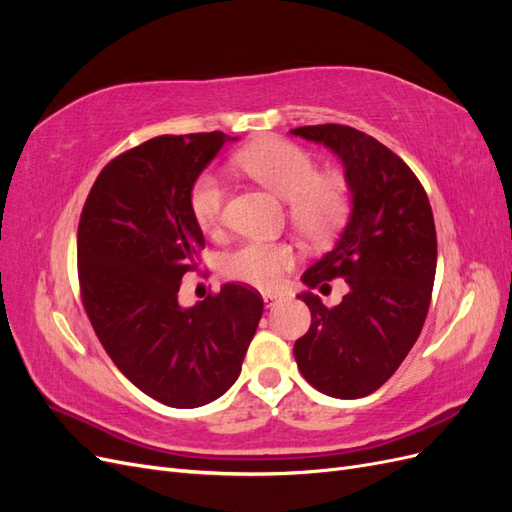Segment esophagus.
Returning a JSON list of instances; mask_svg holds the SVG:
<instances>
[{"label":"esophagus","instance_id":"obj_1","mask_svg":"<svg viewBox=\"0 0 512 512\" xmlns=\"http://www.w3.org/2000/svg\"><path fill=\"white\" fill-rule=\"evenodd\" d=\"M280 299H282V294H277V292H262V301H265L267 307L275 305Z\"/></svg>","mask_w":512,"mask_h":512}]
</instances>
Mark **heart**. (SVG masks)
Wrapping results in <instances>:
<instances>
[{
	"label": "heart",
	"instance_id": "obj_1",
	"mask_svg": "<svg viewBox=\"0 0 512 512\" xmlns=\"http://www.w3.org/2000/svg\"><path fill=\"white\" fill-rule=\"evenodd\" d=\"M239 166L275 196L288 200L292 222L307 237H331L344 224L350 209L346 183L335 175H318V164L301 147L271 138L245 149ZM224 200L226 181L220 173L205 170L194 179L188 205L200 230H218ZM292 262L294 250L288 243L247 241L224 258V273L241 284L273 288Z\"/></svg>",
	"mask_w": 512,
	"mask_h": 512
}]
</instances>
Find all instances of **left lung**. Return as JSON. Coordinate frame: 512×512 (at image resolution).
Instances as JSON below:
<instances>
[{"instance_id": "1", "label": "left lung", "mask_w": 512, "mask_h": 512, "mask_svg": "<svg viewBox=\"0 0 512 512\" xmlns=\"http://www.w3.org/2000/svg\"><path fill=\"white\" fill-rule=\"evenodd\" d=\"M344 164L350 218L331 252L309 267L299 294L312 312L294 342L303 378L324 395L356 399L389 380L421 335L436 277L429 198L408 164L374 136L339 123L290 130ZM344 276L351 290L329 310L311 288Z\"/></svg>"}]
</instances>
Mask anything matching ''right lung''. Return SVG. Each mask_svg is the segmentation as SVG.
Returning <instances> with one entry per match:
<instances>
[{"label":"right lung","mask_w":512,"mask_h":512,"mask_svg":"<svg viewBox=\"0 0 512 512\" xmlns=\"http://www.w3.org/2000/svg\"><path fill=\"white\" fill-rule=\"evenodd\" d=\"M228 141L224 132L158 136L108 162L79 222L83 305L104 350L145 395L170 408L222 397L241 374L262 297L239 284L192 307L181 277L205 247L188 194Z\"/></svg>","instance_id":"1"}]
</instances>
